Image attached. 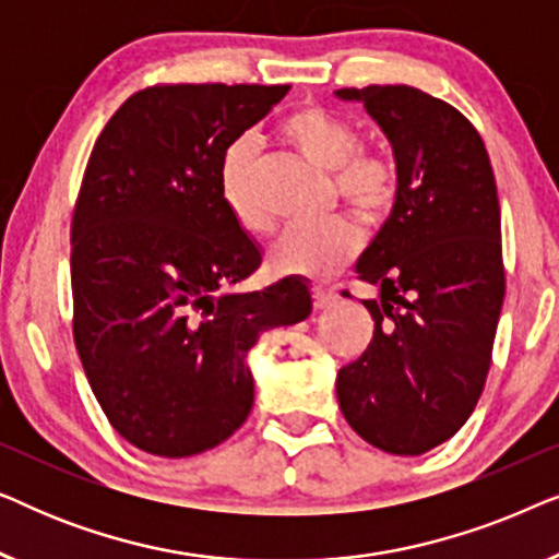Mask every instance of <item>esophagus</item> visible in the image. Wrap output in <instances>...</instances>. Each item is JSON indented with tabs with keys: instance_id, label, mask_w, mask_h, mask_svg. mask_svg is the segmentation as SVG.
<instances>
[{
	"instance_id": "1",
	"label": "esophagus",
	"mask_w": 559,
	"mask_h": 559,
	"mask_svg": "<svg viewBox=\"0 0 559 559\" xmlns=\"http://www.w3.org/2000/svg\"><path fill=\"white\" fill-rule=\"evenodd\" d=\"M335 302H338V295L333 289H312V305H316V310H331Z\"/></svg>"
}]
</instances>
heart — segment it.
Returning a JSON list of instances; mask_svg holds the SVG:
<instances>
[{
  "instance_id": "heart-1",
  "label": "heart",
  "mask_w": 559,
  "mask_h": 559,
  "mask_svg": "<svg viewBox=\"0 0 559 559\" xmlns=\"http://www.w3.org/2000/svg\"><path fill=\"white\" fill-rule=\"evenodd\" d=\"M280 134L312 165L333 173V188L348 211L364 224H377L392 213L400 198V167L377 152H361L356 127L320 106H300L280 121ZM257 147L249 136L226 150L218 170L221 201L236 224L249 234L272 226L257 188ZM361 249V234L348 221L335 218L320 228H293L270 249L277 274L302 280H328L341 272Z\"/></svg>"
}]
</instances>
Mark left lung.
Segmentation results:
<instances>
[{"label": "left lung", "mask_w": 559, "mask_h": 559, "mask_svg": "<svg viewBox=\"0 0 559 559\" xmlns=\"http://www.w3.org/2000/svg\"><path fill=\"white\" fill-rule=\"evenodd\" d=\"M392 144L400 198L358 259L373 338L343 366V417L373 448L423 455L461 430L484 392L503 305L501 211L476 127L412 86L335 91Z\"/></svg>", "instance_id": "obj_1"}]
</instances>
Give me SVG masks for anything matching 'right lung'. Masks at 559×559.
I'll return each mask as SVG.
<instances>
[{"label": "right lung", "mask_w": 559, "mask_h": 559, "mask_svg": "<svg viewBox=\"0 0 559 559\" xmlns=\"http://www.w3.org/2000/svg\"><path fill=\"white\" fill-rule=\"evenodd\" d=\"M287 91L144 88L91 152L71 226L73 338L104 415L144 453L188 457L231 438L254 404L251 346L312 310L293 277L234 293L262 254L218 193L226 150Z\"/></svg>", "instance_id": "add662e5"}]
</instances>
